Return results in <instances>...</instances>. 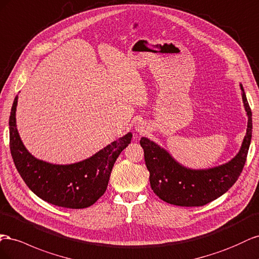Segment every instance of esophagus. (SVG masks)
Listing matches in <instances>:
<instances>
[{
    "instance_id": "obj_1",
    "label": "esophagus",
    "mask_w": 259,
    "mask_h": 259,
    "mask_svg": "<svg viewBox=\"0 0 259 259\" xmlns=\"http://www.w3.org/2000/svg\"><path fill=\"white\" fill-rule=\"evenodd\" d=\"M147 130V125L143 121H139L136 123V131L139 132V134H143V132H146Z\"/></svg>"
}]
</instances>
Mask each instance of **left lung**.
<instances>
[{
  "mask_svg": "<svg viewBox=\"0 0 259 259\" xmlns=\"http://www.w3.org/2000/svg\"><path fill=\"white\" fill-rule=\"evenodd\" d=\"M242 100L247 115L246 135L241 149L226 164L207 169H191L177 161L168 151L147 138H141L144 159L150 171L151 188L162 201L184 207L203 206L220 197L240 177L245 165L252 140V110L243 85Z\"/></svg>",
  "mask_w": 259,
  "mask_h": 259,
  "instance_id": "1",
  "label": "left lung"
}]
</instances>
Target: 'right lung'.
Listing matches in <instances>:
<instances>
[{
	"mask_svg": "<svg viewBox=\"0 0 259 259\" xmlns=\"http://www.w3.org/2000/svg\"><path fill=\"white\" fill-rule=\"evenodd\" d=\"M18 95L10 116L11 154L21 178L33 193L52 205L65 208H85L105 193L113 166L130 144L132 134L119 138L91 157L69 165H56L35 158L28 152L16 124Z\"/></svg>",
	"mask_w": 259,
	"mask_h": 259,
	"instance_id": "right-lung-1",
	"label": "right lung"
}]
</instances>
